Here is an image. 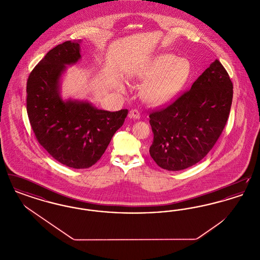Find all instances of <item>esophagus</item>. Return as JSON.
<instances>
[{
	"instance_id": "1",
	"label": "esophagus",
	"mask_w": 260,
	"mask_h": 260,
	"mask_svg": "<svg viewBox=\"0 0 260 260\" xmlns=\"http://www.w3.org/2000/svg\"><path fill=\"white\" fill-rule=\"evenodd\" d=\"M128 117L129 118H133V119H136V120H138L139 118H140V113L136 110V109H134V110H132V111H129L128 113Z\"/></svg>"
}]
</instances>
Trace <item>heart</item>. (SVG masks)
Returning <instances> with one entry per match:
<instances>
[{"mask_svg":"<svg viewBox=\"0 0 260 260\" xmlns=\"http://www.w3.org/2000/svg\"><path fill=\"white\" fill-rule=\"evenodd\" d=\"M190 63L185 58L165 53L139 73V79L147 82L141 89L142 100L149 105H161L173 99L184 87L190 75ZM121 90L124 87L120 85Z\"/></svg>","mask_w":260,"mask_h":260,"instance_id":"1","label":"heart"}]
</instances>
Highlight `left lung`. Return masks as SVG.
Listing matches in <instances>:
<instances>
[{"instance_id":"1","label":"left lung","mask_w":260,"mask_h":260,"mask_svg":"<svg viewBox=\"0 0 260 260\" xmlns=\"http://www.w3.org/2000/svg\"><path fill=\"white\" fill-rule=\"evenodd\" d=\"M233 84L215 59L191 88L161 110L149 115L154 135L149 152L164 170L181 171L210 152L229 117Z\"/></svg>"}]
</instances>
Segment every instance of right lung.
I'll return each instance as SVG.
<instances>
[{"label": "right lung", "instance_id": "obj_1", "mask_svg": "<svg viewBox=\"0 0 260 260\" xmlns=\"http://www.w3.org/2000/svg\"><path fill=\"white\" fill-rule=\"evenodd\" d=\"M81 40L50 50L27 81V114L39 143L56 161L87 169L104 154L123 125L127 109L99 110L87 100L62 99L60 79L66 66L81 59Z\"/></svg>", "mask_w": 260, "mask_h": 260}]
</instances>
